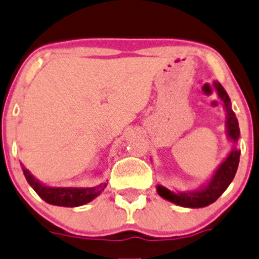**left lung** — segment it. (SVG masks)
I'll list each match as a JSON object with an SVG mask.
<instances>
[{
    "label": "left lung",
    "mask_w": 259,
    "mask_h": 259,
    "mask_svg": "<svg viewBox=\"0 0 259 259\" xmlns=\"http://www.w3.org/2000/svg\"><path fill=\"white\" fill-rule=\"evenodd\" d=\"M214 89L217 91L218 96L222 100L225 110V132L227 137L230 142L233 143L232 150L227 155L224 160L219 164V167L214 170L211 177L202 183L196 190L190 191H173L168 190L167 187L162 185H157V192L160 197L168 200L169 202L178 205L182 207H191V209H199V207H205L207 205L217 201L222 193L228 188V186L232 183L235 173H237L238 164H239L240 150L237 149L235 144L240 137L239 125H238V119L235 116L234 111L232 110V102H230L229 96L224 87L219 82L214 81Z\"/></svg>",
    "instance_id": "1"
}]
</instances>
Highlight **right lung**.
Instances as JSON below:
<instances>
[{
	"instance_id": "1",
	"label": "right lung",
	"mask_w": 259,
	"mask_h": 259,
	"mask_svg": "<svg viewBox=\"0 0 259 259\" xmlns=\"http://www.w3.org/2000/svg\"><path fill=\"white\" fill-rule=\"evenodd\" d=\"M21 165L27 183L34 188L35 192L45 202L50 205H55V206H82V205L96 199L107 186L106 182H102L99 186H95V187H50V186L44 185L37 178H35L30 173V170L24 167L22 163Z\"/></svg>"
}]
</instances>
